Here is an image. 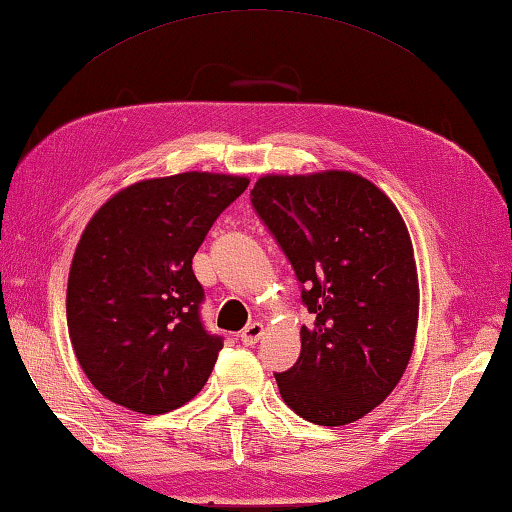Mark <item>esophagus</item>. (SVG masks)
Masks as SVG:
<instances>
[{"mask_svg": "<svg viewBox=\"0 0 512 512\" xmlns=\"http://www.w3.org/2000/svg\"><path fill=\"white\" fill-rule=\"evenodd\" d=\"M265 335V326L258 324V321H254V324H249L245 330H242V344L245 346H254L258 344V339H261Z\"/></svg>", "mask_w": 512, "mask_h": 512, "instance_id": "1", "label": "esophagus"}]
</instances>
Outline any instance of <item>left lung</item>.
Returning <instances> with one entry per match:
<instances>
[{"label":"left lung","instance_id":"obj_1","mask_svg":"<svg viewBox=\"0 0 512 512\" xmlns=\"http://www.w3.org/2000/svg\"><path fill=\"white\" fill-rule=\"evenodd\" d=\"M251 204L279 240L315 315L276 373L294 414L324 427L364 418L405 373L418 330V270L389 195L351 170L263 175Z\"/></svg>","mask_w":512,"mask_h":512}]
</instances>
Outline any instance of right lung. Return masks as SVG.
<instances>
[{
  "label": "right lung",
  "mask_w": 512,
  "mask_h": 512,
  "mask_svg": "<svg viewBox=\"0 0 512 512\" xmlns=\"http://www.w3.org/2000/svg\"><path fill=\"white\" fill-rule=\"evenodd\" d=\"M247 184L206 170L141 179L89 218L69 267L67 326L80 369L114 405L166 414L209 380L222 339L197 317L191 263Z\"/></svg>",
  "instance_id": "obj_1"
}]
</instances>
